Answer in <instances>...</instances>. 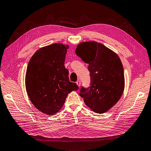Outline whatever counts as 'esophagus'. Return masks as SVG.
Wrapping results in <instances>:
<instances>
[{
	"label": "esophagus",
	"mask_w": 151,
	"mask_h": 151,
	"mask_svg": "<svg viewBox=\"0 0 151 151\" xmlns=\"http://www.w3.org/2000/svg\"><path fill=\"white\" fill-rule=\"evenodd\" d=\"M76 83L77 84V86L80 87V85H81V81L80 80H78L77 82H76Z\"/></svg>",
	"instance_id": "1"
}]
</instances>
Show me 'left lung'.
Instances as JSON below:
<instances>
[{"label": "left lung", "instance_id": "8db88e82", "mask_svg": "<svg viewBox=\"0 0 151 151\" xmlns=\"http://www.w3.org/2000/svg\"><path fill=\"white\" fill-rule=\"evenodd\" d=\"M76 53L88 64L90 76V86H82L79 95L93 111H107L117 103L124 90V76L121 60L109 48L95 41L80 43Z\"/></svg>", "mask_w": 151, "mask_h": 151}]
</instances>
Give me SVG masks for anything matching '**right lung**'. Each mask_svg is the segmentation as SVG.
Wrapping results in <instances>:
<instances>
[{
    "label": "right lung",
    "mask_w": 151,
    "mask_h": 151,
    "mask_svg": "<svg viewBox=\"0 0 151 151\" xmlns=\"http://www.w3.org/2000/svg\"><path fill=\"white\" fill-rule=\"evenodd\" d=\"M68 46L52 44L40 48L30 59L25 76L26 90L34 106L52 115L63 106L69 93L78 86L69 79L64 66Z\"/></svg>",
    "instance_id": "right-lung-1"
}]
</instances>
